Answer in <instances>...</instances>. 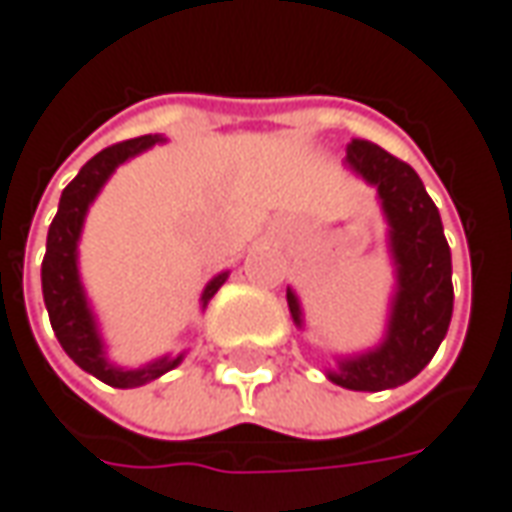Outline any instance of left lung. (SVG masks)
<instances>
[{
	"label": "left lung",
	"instance_id": "8db88e82",
	"mask_svg": "<svg viewBox=\"0 0 512 512\" xmlns=\"http://www.w3.org/2000/svg\"><path fill=\"white\" fill-rule=\"evenodd\" d=\"M347 165L379 187L384 216L390 222L399 293L387 339L364 356L342 359L339 370L327 376L347 390L376 393L410 382L436 356L453 316V267L439 207L427 196L416 170L367 139H353L347 145ZM287 307L293 322L302 325L293 290H287Z\"/></svg>",
	"mask_w": 512,
	"mask_h": 512
}]
</instances>
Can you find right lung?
Segmentation results:
<instances>
[{"label": "right lung", "instance_id": "right-lung-1", "mask_svg": "<svg viewBox=\"0 0 512 512\" xmlns=\"http://www.w3.org/2000/svg\"><path fill=\"white\" fill-rule=\"evenodd\" d=\"M156 142H162V139L159 136H136V139L116 142L110 148L99 150L88 165L79 170V176L62 190L56 219L50 222L48 230V250H45V262H42V293H45L50 327L70 359L110 387L148 384L182 362V356H176V359L165 356V359L148 364V367H139V370H122V367L108 364L96 325H93V316H90V307L85 302V290L79 285V270H76V242L82 233L88 205L96 199V193L108 182L113 170L125 159L148 150ZM225 279L227 273H219L216 279H210V285L202 293V305L213 299V293L225 285Z\"/></svg>", "mask_w": 512, "mask_h": 512}]
</instances>
